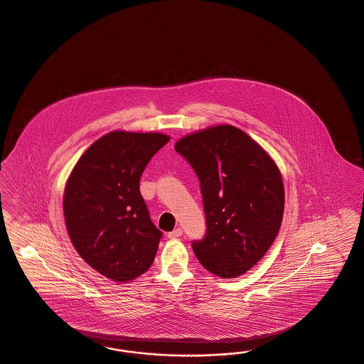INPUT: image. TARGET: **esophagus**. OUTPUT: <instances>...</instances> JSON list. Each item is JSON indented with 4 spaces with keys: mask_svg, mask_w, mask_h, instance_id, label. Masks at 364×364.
<instances>
[{
    "mask_svg": "<svg viewBox=\"0 0 364 364\" xmlns=\"http://www.w3.org/2000/svg\"><path fill=\"white\" fill-rule=\"evenodd\" d=\"M181 235H183V230H181L180 227H177V228H175L173 231L168 232V238L169 239L178 238V237H181Z\"/></svg>",
    "mask_w": 364,
    "mask_h": 364,
    "instance_id": "obj_1",
    "label": "esophagus"
}]
</instances>
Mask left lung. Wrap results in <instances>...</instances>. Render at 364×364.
Masks as SVG:
<instances>
[{"label":"left lung","mask_w":364,"mask_h":364,"mask_svg":"<svg viewBox=\"0 0 364 364\" xmlns=\"http://www.w3.org/2000/svg\"><path fill=\"white\" fill-rule=\"evenodd\" d=\"M200 181L207 231L193 240L196 258L222 278L245 274L279 231L285 192L274 160L243 130L218 125L176 142Z\"/></svg>","instance_id":"8db88e82"}]
</instances>
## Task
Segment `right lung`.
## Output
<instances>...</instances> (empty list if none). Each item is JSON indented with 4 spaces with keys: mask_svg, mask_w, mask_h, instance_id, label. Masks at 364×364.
<instances>
[{
    "mask_svg": "<svg viewBox=\"0 0 364 364\" xmlns=\"http://www.w3.org/2000/svg\"><path fill=\"white\" fill-rule=\"evenodd\" d=\"M169 141L161 133L115 130L90 145L64 189L65 227L77 254L115 282L144 274L163 232L139 192L151 157Z\"/></svg>",
    "mask_w": 364,
    "mask_h": 364,
    "instance_id": "1",
    "label": "right lung"
}]
</instances>
